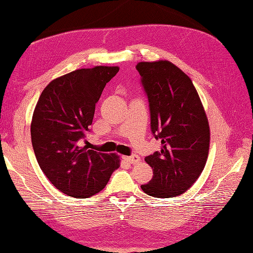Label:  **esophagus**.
I'll use <instances>...</instances> for the list:
<instances>
[{"label": "esophagus", "mask_w": 253, "mask_h": 253, "mask_svg": "<svg viewBox=\"0 0 253 253\" xmlns=\"http://www.w3.org/2000/svg\"><path fill=\"white\" fill-rule=\"evenodd\" d=\"M125 160L127 162V163H130V164H137L140 162V157L134 154V155L125 157Z\"/></svg>", "instance_id": "esophagus-1"}]
</instances>
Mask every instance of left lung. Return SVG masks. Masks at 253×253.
Listing matches in <instances>:
<instances>
[{"label": "left lung", "mask_w": 253, "mask_h": 253, "mask_svg": "<svg viewBox=\"0 0 253 253\" xmlns=\"http://www.w3.org/2000/svg\"><path fill=\"white\" fill-rule=\"evenodd\" d=\"M150 103L151 130L161 151L145 157L153 178L142 185L145 194L170 198L185 193L206 165L211 130L193 82L169 60L136 65Z\"/></svg>", "instance_id": "left-lung-1"}]
</instances>
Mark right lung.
Here are the masks:
<instances>
[{
    "label": "right lung",
    "instance_id": "right-lung-1",
    "mask_svg": "<svg viewBox=\"0 0 253 253\" xmlns=\"http://www.w3.org/2000/svg\"><path fill=\"white\" fill-rule=\"evenodd\" d=\"M117 66L83 68L46 85L33 113L31 136L40 168L61 193L88 198L104 188L120 166L117 154L79 146L91 126L96 103Z\"/></svg>",
    "mask_w": 253,
    "mask_h": 253
}]
</instances>
